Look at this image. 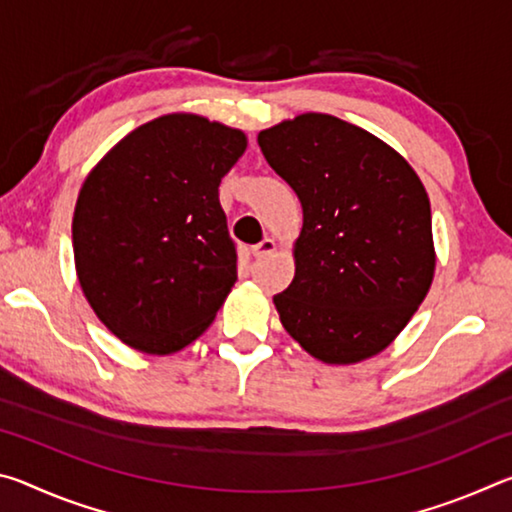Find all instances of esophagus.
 Masks as SVG:
<instances>
[{
  "mask_svg": "<svg viewBox=\"0 0 512 512\" xmlns=\"http://www.w3.org/2000/svg\"><path fill=\"white\" fill-rule=\"evenodd\" d=\"M275 241L271 239V237H266V239H262L259 241L257 246H253V255L257 257V259H262V257H268L271 253H275Z\"/></svg>",
  "mask_w": 512,
  "mask_h": 512,
  "instance_id": "1",
  "label": "esophagus"
}]
</instances>
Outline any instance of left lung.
Returning <instances> with one entry per match:
<instances>
[{"label": "left lung", "instance_id": "left-lung-1", "mask_svg": "<svg viewBox=\"0 0 512 512\" xmlns=\"http://www.w3.org/2000/svg\"><path fill=\"white\" fill-rule=\"evenodd\" d=\"M302 203L296 277L273 296L311 357L357 363L393 343L436 268L431 205L400 153L339 117L307 112L257 135Z\"/></svg>", "mask_w": 512, "mask_h": 512}]
</instances>
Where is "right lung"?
I'll return each mask as SVG.
<instances>
[{
	"instance_id": "right-lung-1",
	"label": "right lung",
	"mask_w": 512,
	"mask_h": 512,
	"mask_svg": "<svg viewBox=\"0 0 512 512\" xmlns=\"http://www.w3.org/2000/svg\"><path fill=\"white\" fill-rule=\"evenodd\" d=\"M246 135L198 115H164L112 146L76 201L81 289L117 339L171 354L198 339L237 282L221 178Z\"/></svg>"
}]
</instances>
